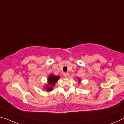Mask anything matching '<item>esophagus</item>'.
I'll list each match as a JSON object with an SVG mask.
<instances>
[{
    "mask_svg": "<svg viewBox=\"0 0 124 124\" xmlns=\"http://www.w3.org/2000/svg\"><path fill=\"white\" fill-rule=\"evenodd\" d=\"M70 74L68 73H64V77L66 78H70Z\"/></svg>",
    "mask_w": 124,
    "mask_h": 124,
    "instance_id": "34e87169",
    "label": "esophagus"
}]
</instances>
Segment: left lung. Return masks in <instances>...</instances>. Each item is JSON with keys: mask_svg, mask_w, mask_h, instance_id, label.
Masks as SVG:
<instances>
[{"mask_svg": "<svg viewBox=\"0 0 124 124\" xmlns=\"http://www.w3.org/2000/svg\"><path fill=\"white\" fill-rule=\"evenodd\" d=\"M79 80V81H78V82L80 83L81 82V80H80V79L79 78V80Z\"/></svg>", "mask_w": 124, "mask_h": 124, "instance_id": "left-lung-1", "label": "left lung"}]
</instances>
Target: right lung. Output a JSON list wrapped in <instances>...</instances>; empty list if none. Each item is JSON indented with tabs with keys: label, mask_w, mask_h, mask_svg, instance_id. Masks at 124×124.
Listing matches in <instances>:
<instances>
[{
	"label": "right lung",
	"mask_w": 124,
	"mask_h": 124,
	"mask_svg": "<svg viewBox=\"0 0 124 124\" xmlns=\"http://www.w3.org/2000/svg\"><path fill=\"white\" fill-rule=\"evenodd\" d=\"M60 78V77L56 76L54 74H52L49 75L47 78V84L45 85L44 89L48 92L52 91L54 89V87L55 85V84Z\"/></svg>",
	"instance_id": "1"
}]
</instances>
